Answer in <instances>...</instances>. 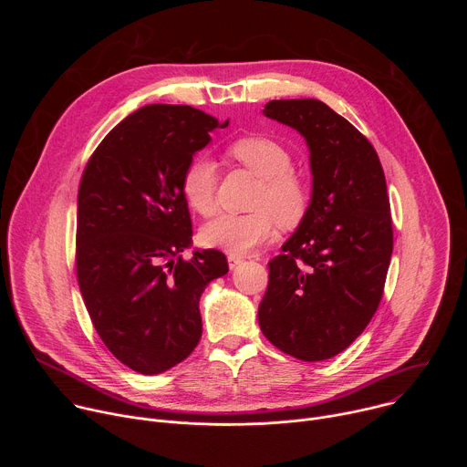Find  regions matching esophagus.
I'll return each mask as SVG.
<instances>
[{
  "label": "esophagus",
  "mask_w": 467,
  "mask_h": 467,
  "mask_svg": "<svg viewBox=\"0 0 467 467\" xmlns=\"http://www.w3.org/2000/svg\"><path fill=\"white\" fill-rule=\"evenodd\" d=\"M242 260H244L242 256H236V254H229V256H227V262H229V268H231V270H234V268H236V265H238V264H240Z\"/></svg>",
  "instance_id": "obj_1"
}]
</instances>
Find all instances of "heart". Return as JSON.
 Segmentation results:
<instances>
[{
  "label": "heart",
  "instance_id": "1",
  "mask_svg": "<svg viewBox=\"0 0 467 467\" xmlns=\"http://www.w3.org/2000/svg\"><path fill=\"white\" fill-rule=\"evenodd\" d=\"M229 155L260 179L249 214H222L203 227L207 245L229 254H245L274 240L277 223L285 229L299 225L308 211V188L292 168V155L265 137H244L229 146ZM216 164L205 157L188 162L181 177L186 203L202 216L216 213Z\"/></svg>",
  "mask_w": 467,
  "mask_h": 467
}]
</instances>
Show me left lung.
<instances>
[{"mask_svg": "<svg viewBox=\"0 0 467 467\" xmlns=\"http://www.w3.org/2000/svg\"><path fill=\"white\" fill-rule=\"evenodd\" d=\"M262 112L305 139L312 193L270 260L258 325L283 353L327 360L362 335L382 297L393 249L384 171L362 132L319 99H274Z\"/></svg>", "mask_w": 467, "mask_h": 467, "instance_id": "1", "label": "left lung"}]
</instances>
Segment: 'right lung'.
<instances>
[{"mask_svg":"<svg viewBox=\"0 0 467 467\" xmlns=\"http://www.w3.org/2000/svg\"><path fill=\"white\" fill-rule=\"evenodd\" d=\"M229 125L188 105H146L119 121L90 157L78 195V281L107 349L157 375L202 338L199 297L229 272L216 249L192 247L181 177L211 132Z\"/></svg>","mask_w":467,"mask_h":467,"instance_id":"add662e5","label":"right lung"}]
</instances>
